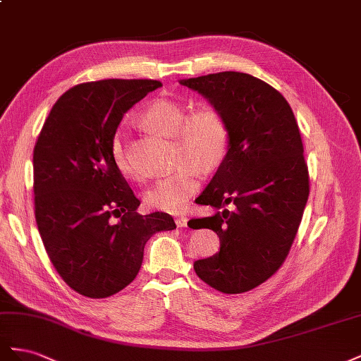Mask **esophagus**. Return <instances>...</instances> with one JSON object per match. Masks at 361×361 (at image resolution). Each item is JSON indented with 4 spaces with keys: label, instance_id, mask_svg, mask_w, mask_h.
I'll return each mask as SVG.
<instances>
[{
    "label": "esophagus",
    "instance_id": "esophagus-1",
    "mask_svg": "<svg viewBox=\"0 0 361 361\" xmlns=\"http://www.w3.org/2000/svg\"><path fill=\"white\" fill-rule=\"evenodd\" d=\"M188 218L186 216H177V218H175V224H177V226L178 228H183V226H188Z\"/></svg>",
    "mask_w": 361,
    "mask_h": 361
}]
</instances>
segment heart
<instances>
[{
	"instance_id": "1",
	"label": "heart",
	"mask_w": 361,
	"mask_h": 361,
	"mask_svg": "<svg viewBox=\"0 0 361 361\" xmlns=\"http://www.w3.org/2000/svg\"><path fill=\"white\" fill-rule=\"evenodd\" d=\"M140 123L160 136L173 137L172 156L177 164L171 173L143 193V202L154 210L181 212L198 190L201 172L218 169L228 156L231 145L228 122L224 113L212 104L189 113L180 102L157 99L142 111ZM111 159L123 177L140 180L121 135L111 140Z\"/></svg>"
}]
</instances>
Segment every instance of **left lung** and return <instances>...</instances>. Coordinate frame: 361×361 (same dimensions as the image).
<instances>
[{"label": "left lung", "mask_w": 361, "mask_h": 361, "mask_svg": "<svg viewBox=\"0 0 361 361\" xmlns=\"http://www.w3.org/2000/svg\"><path fill=\"white\" fill-rule=\"evenodd\" d=\"M180 85L218 107L231 133L228 156L198 197L221 210L197 219L219 235L221 250L193 269L222 293L248 292L280 269L300 228L310 193L300 128L280 92L250 74L225 71Z\"/></svg>", "instance_id": "obj_1"}]
</instances>
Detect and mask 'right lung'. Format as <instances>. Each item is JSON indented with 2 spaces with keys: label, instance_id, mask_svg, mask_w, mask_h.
<instances>
[{
  "label": "right lung",
  "instance_id": "obj_1",
  "mask_svg": "<svg viewBox=\"0 0 361 361\" xmlns=\"http://www.w3.org/2000/svg\"><path fill=\"white\" fill-rule=\"evenodd\" d=\"M160 86L118 78L77 85L40 130L33 151L37 230L59 275L83 296L121 292L139 274L151 235L175 228L168 213L136 212L140 201L111 159L123 113Z\"/></svg>",
  "mask_w": 361,
  "mask_h": 361
}]
</instances>
